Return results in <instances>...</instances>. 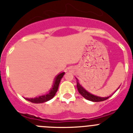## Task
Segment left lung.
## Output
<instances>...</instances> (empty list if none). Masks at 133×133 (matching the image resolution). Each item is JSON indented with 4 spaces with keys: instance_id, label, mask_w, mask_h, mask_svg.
<instances>
[{
    "instance_id": "1",
    "label": "left lung",
    "mask_w": 133,
    "mask_h": 133,
    "mask_svg": "<svg viewBox=\"0 0 133 133\" xmlns=\"http://www.w3.org/2000/svg\"><path fill=\"white\" fill-rule=\"evenodd\" d=\"M77 90L78 91H79V94H80L83 97L85 98V99H87V100H90V101L102 102L107 100L108 98H109L110 97V96H108V97H100V96H95V95H92L90 92L87 91V90L79 83L78 80L77 81Z\"/></svg>"
}]
</instances>
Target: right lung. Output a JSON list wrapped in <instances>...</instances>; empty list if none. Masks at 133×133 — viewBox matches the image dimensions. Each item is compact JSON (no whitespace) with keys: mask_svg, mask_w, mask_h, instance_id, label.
I'll return each mask as SVG.
<instances>
[{"mask_svg":"<svg viewBox=\"0 0 133 133\" xmlns=\"http://www.w3.org/2000/svg\"><path fill=\"white\" fill-rule=\"evenodd\" d=\"M64 74L65 73L62 72L61 74H58L56 76V77L54 79V85H53L52 88L50 89V90L49 91V92L46 95H43V96H40L38 97L34 98H25V100H28V101L31 102L32 103H35V104H40V103H43L46 102L48 101L50 99L52 98L54 96H55L57 90H58V87H59V82H60L61 79L63 77Z\"/></svg>","mask_w":133,"mask_h":133,"instance_id":"1","label":"right lung"}]
</instances>
